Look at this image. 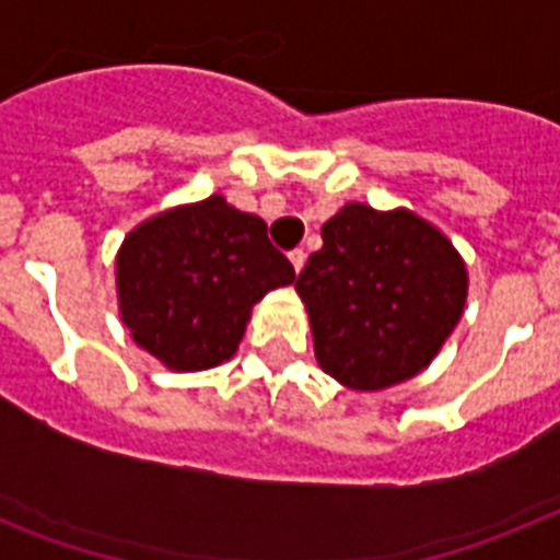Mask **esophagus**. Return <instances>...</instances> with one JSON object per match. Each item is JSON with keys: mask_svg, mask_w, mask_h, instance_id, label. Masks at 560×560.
I'll return each instance as SVG.
<instances>
[{"mask_svg": "<svg viewBox=\"0 0 560 560\" xmlns=\"http://www.w3.org/2000/svg\"><path fill=\"white\" fill-rule=\"evenodd\" d=\"M288 258H290V264H293V270L302 272V267H305V258H307L305 249H290Z\"/></svg>", "mask_w": 560, "mask_h": 560, "instance_id": "34e87169", "label": "esophagus"}]
</instances>
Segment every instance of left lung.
<instances>
[{"label":"left lung","instance_id":"left-lung-1","mask_svg":"<svg viewBox=\"0 0 560 560\" xmlns=\"http://www.w3.org/2000/svg\"><path fill=\"white\" fill-rule=\"evenodd\" d=\"M316 363L358 392L424 372L459 325L468 267L442 229L409 209L346 202L323 226V249L299 272Z\"/></svg>","mask_w":560,"mask_h":560}]
</instances>
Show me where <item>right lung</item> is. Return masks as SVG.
Listing matches in <instances>:
<instances>
[{
    "label": "right lung",
    "instance_id": "right-lung-1",
    "mask_svg": "<svg viewBox=\"0 0 560 560\" xmlns=\"http://www.w3.org/2000/svg\"><path fill=\"white\" fill-rule=\"evenodd\" d=\"M293 279L267 223L211 194L127 232L116 255L118 316L165 369L202 372L235 354L255 302Z\"/></svg>",
    "mask_w": 560,
    "mask_h": 560
}]
</instances>
